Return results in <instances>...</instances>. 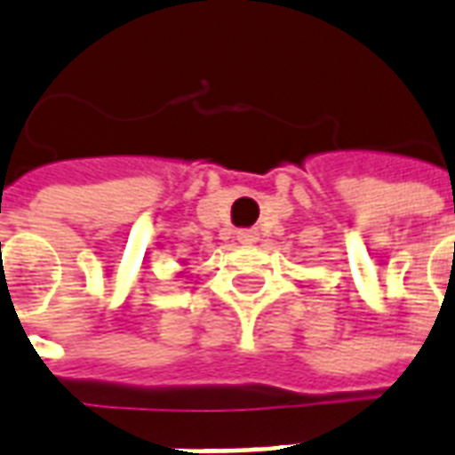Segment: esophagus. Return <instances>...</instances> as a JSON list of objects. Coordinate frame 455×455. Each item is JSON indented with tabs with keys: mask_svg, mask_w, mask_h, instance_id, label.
I'll return each mask as SVG.
<instances>
[{
	"mask_svg": "<svg viewBox=\"0 0 455 455\" xmlns=\"http://www.w3.org/2000/svg\"><path fill=\"white\" fill-rule=\"evenodd\" d=\"M238 241L255 243L258 241V231H255V228H241V231H238Z\"/></svg>",
	"mask_w": 455,
	"mask_h": 455,
	"instance_id": "obj_1",
	"label": "esophagus"
}]
</instances>
